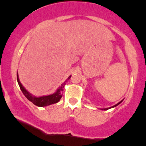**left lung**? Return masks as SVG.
I'll list each match as a JSON object with an SVG mask.
<instances>
[{
  "instance_id": "obj_1",
  "label": "left lung",
  "mask_w": 146,
  "mask_h": 146,
  "mask_svg": "<svg viewBox=\"0 0 146 146\" xmlns=\"http://www.w3.org/2000/svg\"><path fill=\"white\" fill-rule=\"evenodd\" d=\"M123 101V100H121V102H119V103H117V104H115V105H114V106H112V107H108V108H104V109H100V110H109V109H111V108H113V107H117V105H119V104H120V103H121V102Z\"/></svg>"
}]
</instances>
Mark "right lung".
Returning <instances> with one entry per match:
<instances>
[{
    "label": "right lung",
    "instance_id": "1",
    "mask_svg": "<svg viewBox=\"0 0 146 146\" xmlns=\"http://www.w3.org/2000/svg\"><path fill=\"white\" fill-rule=\"evenodd\" d=\"M71 76H69L66 80L64 83L61 84V86L57 89V90L54 93L51 94V95H44V96H41V97H36L32 95L30 92H29L25 88H24L22 83L20 82V80H19V76L18 73H17V82H18V85L20 86V90L23 92V93L24 94L25 96L27 98L28 100H29L31 102L33 103L35 105L38 106V107H46V106L50 105V104H55L57 103L58 102H59L61 98H62V92L64 91V88L65 85L66 84L67 80H68L70 78Z\"/></svg>",
    "mask_w": 146,
    "mask_h": 146
}]
</instances>
